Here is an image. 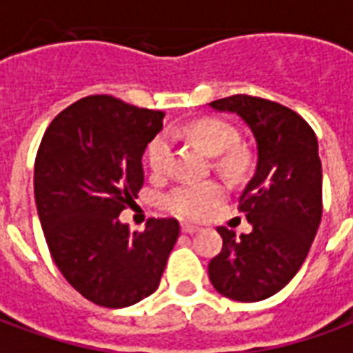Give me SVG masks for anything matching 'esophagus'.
<instances>
[{
  "mask_svg": "<svg viewBox=\"0 0 353 353\" xmlns=\"http://www.w3.org/2000/svg\"><path fill=\"white\" fill-rule=\"evenodd\" d=\"M181 232L183 234H194V232H199V227H194V225H181Z\"/></svg>",
  "mask_w": 353,
  "mask_h": 353,
  "instance_id": "34e87169",
  "label": "esophagus"
}]
</instances>
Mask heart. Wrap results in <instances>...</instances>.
Wrapping results in <instances>:
<instances>
[{"mask_svg": "<svg viewBox=\"0 0 353 353\" xmlns=\"http://www.w3.org/2000/svg\"><path fill=\"white\" fill-rule=\"evenodd\" d=\"M187 136L196 141L202 151L210 157H219L217 168L225 176H238L244 170L245 159L238 149V134L230 124L223 123L219 119H200L194 121L187 128ZM170 161V139L166 134H161L147 147V164L153 172L161 174L166 170ZM223 199L221 185L214 181L204 183H183L164 196V206L177 217L183 219H200Z\"/></svg>", "mask_w": 353, "mask_h": 353, "instance_id": "b5f03b06", "label": "heart"}]
</instances>
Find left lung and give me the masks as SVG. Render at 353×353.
I'll list each match as a JSON object with an SVG mask.
<instances>
[{"label": "left lung", "mask_w": 353, "mask_h": 353, "mask_svg": "<svg viewBox=\"0 0 353 353\" xmlns=\"http://www.w3.org/2000/svg\"><path fill=\"white\" fill-rule=\"evenodd\" d=\"M238 115L257 143L255 174L240 196L250 234L219 227V255L208 265L217 293L240 303L272 296L303 266L321 221V161L308 123L281 103L236 94L208 103Z\"/></svg>", "instance_id": "8db88e82"}]
</instances>
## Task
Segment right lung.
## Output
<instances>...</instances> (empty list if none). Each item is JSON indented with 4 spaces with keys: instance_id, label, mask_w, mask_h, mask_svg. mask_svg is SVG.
<instances>
[{
    "instance_id": "1",
    "label": "right lung",
    "mask_w": 353,
    "mask_h": 353,
    "mask_svg": "<svg viewBox=\"0 0 353 353\" xmlns=\"http://www.w3.org/2000/svg\"><path fill=\"white\" fill-rule=\"evenodd\" d=\"M162 111L87 96L49 124L35 157L34 192L49 252L81 295L126 308L157 291L179 236L176 219L132 232L119 219L143 185L141 157Z\"/></svg>"
}]
</instances>
